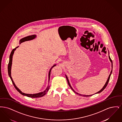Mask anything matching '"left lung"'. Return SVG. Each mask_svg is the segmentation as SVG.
Wrapping results in <instances>:
<instances>
[{"mask_svg": "<svg viewBox=\"0 0 122 122\" xmlns=\"http://www.w3.org/2000/svg\"><path fill=\"white\" fill-rule=\"evenodd\" d=\"M109 59H110V60L111 62H112V70H111V71L110 74V75L109 76V77H108V79H107V81L106 82V84H105V85H104V86H103V87L100 91H99L98 92H97V93H96V94H97V93H100V92H101L102 91H103L104 90L105 88L106 87V86H107V84H108V82L109 81V80H110V78L111 75V74H112V59H111L110 57V56H109ZM66 79H67V81H68V84H69V86H70V87L71 88V89L74 91V92H75V93H76V94H79V95H80V96H83L84 97H90V96H92V95H90V96H88V95H81V94H78V93H77V92H76L73 90V89L71 87V86H70V82H69V80H68V77H67V76H66Z\"/></svg>", "mask_w": 122, "mask_h": 122, "instance_id": "obj_1", "label": "left lung"}]
</instances>
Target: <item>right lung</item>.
<instances>
[{"label":"right lung","instance_id":"add662e5","mask_svg":"<svg viewBox=\"0 0 122 122\" xmlns=\"http://www.w3.org/2000/svg\"><path fill=\"white\" fill-rule=\"evenodd\" d=\"M36 37V36L35 35H31V36H26L25 37H24L23 38H22L20 40V44L21 43L24 42L25 41H29V40H32L33 39H34L35 37ZM18 47V46H17L16 48L13 49L12 51L11 52L10 54V60H9V63L8 64V74H9V76H10L11 80L14 86V87H15V88L17 90L18 92L20 93L21 95H24V96H27L28 97H31V98H37V97H43V96H44L46 94L47 92L48 91V90H49V87L50 86H49V85H48L47 87L46 88V89L43 91V92H40V93H36V94H25V93H23L17 87H16V86H15V84L14 81L12 80V78L11 76V65H12V58H13V54L14 53V51H15V50L16 49V48ZM56 66V64L55 65H54L51 68V69L49 71V79H50V73H51V70L53 68V67H54V66Z\"/></svg>","mask_w":122,"mask_h":122}]
</instances>
